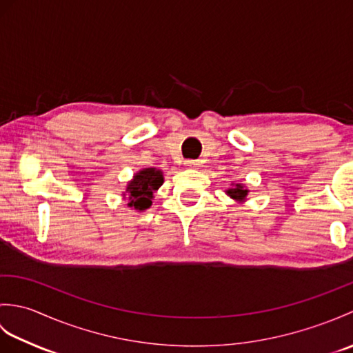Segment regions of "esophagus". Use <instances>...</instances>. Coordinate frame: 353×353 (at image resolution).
I'll return each instance as SVG.
<instances>
[{"mask_svg": "<svg viewBox=\"0 0 353 353\" xmlns=\"http://www.w3.org/2000/svg\"><path fill=\"white\" fill-rule=\"evenodd\" d=\"M185 165H186V167H190V168H196L197 165H199V162H197V161H192V159H190V161H186V162H185Z\"/></svg>", "mask_w": 353, "mask_h": 353, "instance_id": "34e87169", "label": "esophagus"}]
</instances>
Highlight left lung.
Here are the masks:
<instances>
[{
  "mask_svg": "<svg viewBox=\"0 0 353 353\" xmlns=\"http://www.w3.org/2000/svg\"><path fill=\"white\" fill-rule=\"evenodd\" d=\"M229 196L235 200H244L247 196V190H244L241 185H236V188H232L228 191Z\"/></svg>",
  "mask_w": 353,
  "mask_h": 353,
  "instance_id": "obj_1",
  "label": "left lung"
}]
</instances>
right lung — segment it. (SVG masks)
Segmentation results:
<instances>
[{
    "mask_svg": "<svg viewBox=\"0 0 353 353\" xmlns=\"http://www.w3.org/2000/svg\"><path fill=\"white\" fill-rule=\"evenodd\" d=\"M163 183V176L156 168H145L134 176L133 181L127 186L129 192V206L144 211L152 206L153 191H156Z\"/></svg>",
    "mask_w": 353,
    "mask_h": 353,
    "instance_id": "1",
    "label": "right lung"
}]
</instances>
